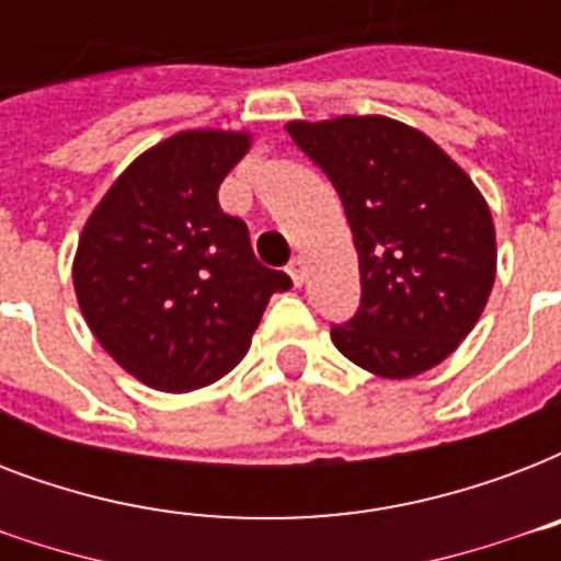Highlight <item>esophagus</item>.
<instances>
[{
    "label": "esophagus",
    "mask_w": 561,
    "mask_h": 561,
    "mask_svg": "<svg viewBox=\"0 0 561 561\" xmlns=\"http://www.w3.org/2000/svg\"><path fill=\"white\" fill-rule=\"evenodd\" d=\"M288 276L294 279V285H297V288L302 285V282H306V259H302V255H294V259H290Z\"/></svg>",
    "instance_id": "obj_1"
}]
</instances>
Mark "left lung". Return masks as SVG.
Segmentation results:
<instances>
[{
    "instance_id": "1",
    "label": "left lung",
    "mask_w": 561,
    "mask_h": 561,
    "mask_svg": "<svg viewBox=\"0 0 561 561\" xmlns=\"http://www.w3.org/2000/svg\"><path fill=\"white\" fill-rule=\"evenodd\" d=\"M346 209L360 308L334 346L378 378H413L451 355L495 285V220L471 178L416 127L387 116L288 122Z\"/></svg>"
}]
</instances>
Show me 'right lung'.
Segmentation results:
<instances>
[{"mask_svg":"<svg viewBox=\"0 0 561 561\" xmlns=\"http://www.w3.org/2000/svg\"><path fill=\"white\" fill-rule=\"evenodd\" d=\"M250 130H180L107 188L72 262L81 314L118 367L162 392L209 387L244 358L290 279L255 262L218 188L250 151Z\"/></svg>","mask_w":561,"mask_h":561,"instance_id":"obj_1","label":"right lung"}]
</instances>
